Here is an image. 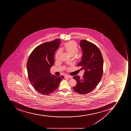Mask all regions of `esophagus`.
Returning a JSON list of instances; mask_svg holds the SVG:
<instances>
[{
    "instance_id": "1",
    "label": "esophagus",
    "mask_w": 131,
    "mask_h": 131,
    "mask_svg": "<svg viewBox=\"0 0 131 131\" xmlns=\"http://www.w3.org/2000/svg\"><path fill=\"white\" fill-rule=\"evenodd\" d=\"M65 78H70V79H72V77L71 76H70V75H66V76L65 77Z\"/></svg>"
}]
</instances>
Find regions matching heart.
Here are the masks:
<instances>
[{
    "label": "heart",
    "instance_id": "1",
    "mask_svg": "<svg viewBox=\"0 0 131 131\" xmlns=\"http://www.w3.org/2000/svg\"><path fill=\"white\" fill-rule=\"evenodd\" d=\"M64 48L68 53L71 56H74L78 51L77 44L74 41H70L66 42L64 45ZM61 52L62 50L61 49L58 50L57 52L55 57L56 60H59Z\"/></svg>",
    "mask_w": 131,
    "mask_h": 131
}]
</instances>
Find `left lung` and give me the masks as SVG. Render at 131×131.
Segmentation results:
<instances>
[{"instance_id":"1","label":"left lung","mask_w":131,"mask_h":131,"mask_svg":"<svg viewBox=\"0 0 131 131\" xmlns=\"http://www.w3.org/2000/svg\"><path fill=\"white\" fill-rule=\"evenodd\" d=\"M80 46L82 51L81 61L77 66L85 70L82 79L79 76L73 77L77 84L73 87L75 92L85 94L91 92L101 80L103 72V59L99 48L93 43L82 40Z\"/></svg>"}]
</instances>
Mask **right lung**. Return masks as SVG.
<instances>
[{
    "label": "right lung",
    "instance_id": "obj_1",
    "mask_svg": "<svg viewBox=\"0 0 131 131\" xmlns=\"http://www.w3.org/2000/svg\"><path fill=\"white\" fill-rule=\"evenodd\" d=\"M61 43L60 39L39 45L31 53L27 62L29 80L40 94L48 95L57 89L63 76L52 75L50 68L54 63L55 52Z\"/></svg>",
    "mask_w": 131,
    "mask_h": 131
}]
</instances>
